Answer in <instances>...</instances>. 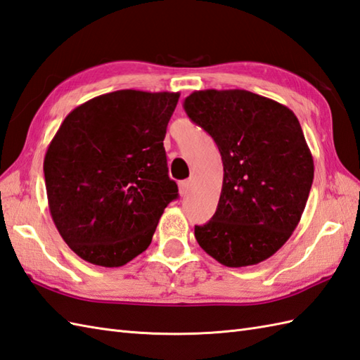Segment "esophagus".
I'll return each mask as SVG.
<instances>
[{
  "mask_svg": "<svg viewBox=\"0 0 360 360\" xmlns=\"http://www.w3.org/2000/svg\"><path fill=\"white\" fill-rule=\"evenodd\" d=\"M189 191H191V181H189V180L181 181L180 185H179V193H180V195H181V197L188 195Z\"/></svg>",
  "mask_w": 360,
  "mask_h": 360,
  "instance_id": "obj_1",
  "label": "esophagus"
}]
</instances>
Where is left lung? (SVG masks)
<instances>
[{
    "mask_svg": "<svg viewBox=\"0 0 360 360\" xmlns=\"http://www.w3.org/2000/svg\"><path fill=\"white\" fill-rule=\"evenodd\" d=\"M188 117L214 139L223 185L212 219L195 226L198 245L221 265H257L277 252L299 225L314 162L297 117L243 89L195 91Z\"/></svg>",
    "mask_w": 360,
    "mask_h": 360,
    "instance_id": "left-lung-1",
    "label": "left lung"
}]
</instances>
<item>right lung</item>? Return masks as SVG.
I'll use <instances>...</instances> for the list:
<instances>
[{"mask_svg":"<svg viewBox=\"0 0 360 360\" xmlns=\"http://www.w3.org/2000/svg\"><path fill=\"white\" fill-rule=\"evenodd\" d=\"M179 92L123 89L75 108L44 157L52 220L72 251L117 268L150 245L179 197L163 146Z\"/></svg>","mask_w":360,"mask_h":360,"instance_id":"right-lung-1","label":"right lung"}]
</instances>
